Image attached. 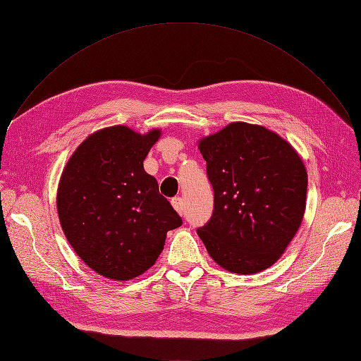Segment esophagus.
I'll use <instances>...</instances> for the list:
<instances>
[{
	"label": "esophagus",
	"mask_w": 361,
	"mask_h": 361,
	"mask_svg": "<svg viewBox=\"0 0 361 361\" xmlns=\"http://www.w3.org/2000/svg\"><path fill=\"white\" fill-rule=\"evenodd\" d=\"M172 208H174L180 215H184V200L181 197H174L171 200Z\"/></svg>",
	"instance_id": "1"
}]
</instances>
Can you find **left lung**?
Wrapping results in <instances>:
<instances>
[{
	"mask_svg": "<svg viewBox=\"0 0 361 361\" xmlns=\"http://www.w3.org/2000/svg\"><path fill=\"white\" fill-rule=\"evenodd\" d=\"M199 150L214 189L212 216L197 228L208 254L238 274L271 267L304 218L308 178L301 158L276 133L246 122L202 138Z\"/></svg>",
	"mask_w": 361,
	"mask_h": 361,
	"instance_id": "1",
	"label": "left lung"
}]
</instances>
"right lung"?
Listing matches in <instances>:
<instances>
[{
    "label": "right lung",
    "mask_w": 361,
    "mask_h": 361,
    "mask_svg": "<svg viewBox=\"0 0 361 361\" xmlns=\"http://www.w3.org/2000/svg\"><path fill=\"white\" fill-rule=\"evenodd\" d=\"M159 130L142 135L123 125L91 134L61 174L57 212L76 255L112 280H131L162 252L166 233L183 224L143 168Z\"/></svg>",
    "instance_id": "right-lung-1"
}]
</instances>
